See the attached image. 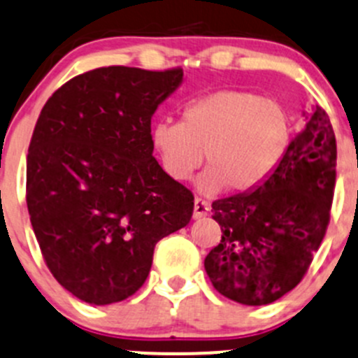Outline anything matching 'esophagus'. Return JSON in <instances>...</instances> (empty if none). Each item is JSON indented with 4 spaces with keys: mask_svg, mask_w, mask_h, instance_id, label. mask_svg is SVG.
Here are the masks:
<instances>
[{
    "mask_svg": "<svg viewBox=\"0 0 358 358\" xmlns=\"http://www.w3.org/2000/svg\"><path fill=\"white\" fill-rule=\"evenodd\" d=\"M208 213H210V203L201 199V197H196V201H194V218H203Z\"/></svg>",
    "mask_w": 358,
    "mask_h": 358,
    "instance_id": "34e87169",
    "label": "esophagus"
}]
</instances>
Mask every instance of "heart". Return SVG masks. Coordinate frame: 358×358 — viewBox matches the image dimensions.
I'll use <instances>...</instances> for the list:
<instances>
[{"mask_svg": "<svg viewBox=\"0 0 358 358\" xmlns=\"http://www.w3.org/2000/svg\"><path fill=\"white\" fill-rule=\"evenodd\" d=\"M150 141L166 175L187 182L203 164L199 189L217 194L259 189L276 171L292 143V117L280 99L224 89L187 103L180 122L159 120Z\"/></svg>", "mask_w": 358, "mask_h": 358, "instance_id": "heart-1", "label": "heart"}]
</instances>
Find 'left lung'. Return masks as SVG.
<instances>
[{
    "label": "left lung",
    "instance_id": "left-lung-1",
    "mask_svg": "<svg viewBox=\"0 0 358 358\" xmlns=\"http://www.w3.org/2000/svg\"><path fill=\"white\" fill-rule=\"evenodd\" d=\"M336 159L331 120L317 106L259 189L213 201L222 239L204 259V269L217 292L262 306L299 285L331 222Z\"/></svg>",
    "mask_w": 358,
    "mask_h": 358
}]
</instances>
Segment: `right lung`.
Here are the masks:
<instances>
[{"label": "right lung", "mask_w": 358, "mask_h": 358, "mask_svg": "<svg viewBox=\"0 0 358 358\" xmlns=\"http://www.w3.org/2000/svg\"><path fill=\"white\" fill-rule=\"evenodd\" d=\"M182 68L105 66L76 75L41 108L26 203L45 264L85 303L112 304L145 283L154 248L192 218L194 194L152 155V115Z\"/></svg>", "instance_id": "1"}]
</instances>
